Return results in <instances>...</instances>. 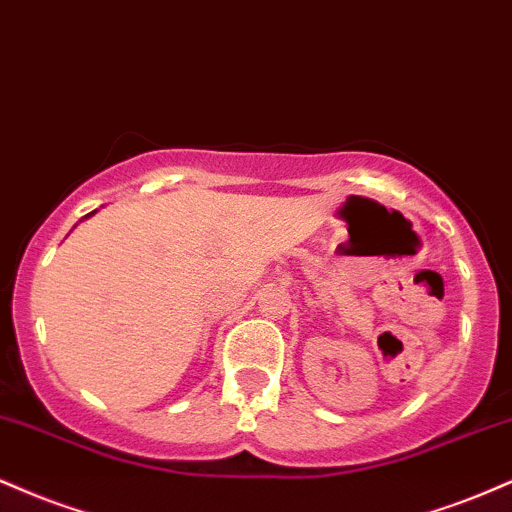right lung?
<instances>
[{
	"label": "right lung",
	"mask_w": 512,
	"mask_h": 512,
	"mask_svg": "<svg viewBox=\"0 0 512 512\" xmlns=\"http://www.w3.org/2000/svg\"><path fill=\"white\" fill-rule=\"evenodd\" d=\"M93 213H95V210H93ZM93 213H88V215H86V218H90V215H93Z\"/></svg>",
	"instance_id": "obj_1"
}]
</instances>
